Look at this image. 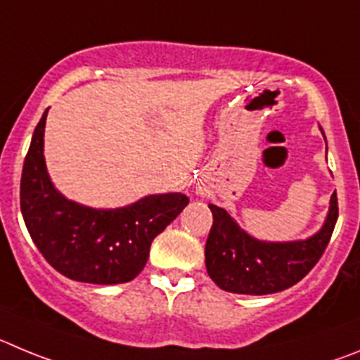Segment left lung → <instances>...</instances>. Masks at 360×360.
<instances>
[{
  "mask_svg": "<svg viewBox=\"0 0 360 360\" xmlns=\"http://www.w3.org/2000/svg\"><path fill=\"white\" fill-rule=\"evenodd\" d=\"M213 226L206 240V271L222 290L274 294L303 280L323 257L338 222V193H332L325 224L307 240L264 242L248 235L224 208L210 204Z\"/></svg>",
  "mask_w": 360,
  "mask_h": 360,
  "instance_id": "8db88e82",
  "label": "left lung"
}]
</instances>
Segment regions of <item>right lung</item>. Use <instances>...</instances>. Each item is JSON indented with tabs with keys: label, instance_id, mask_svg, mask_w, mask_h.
<instances>
[{
	"label": "right lung",
	"instance_id": "obj_1",
	"mask_svg": "<svg viewBox=\"0 0 360 360\" xmlns=\"http://www.w3.org/2000/svg\"><path fill=\"white\" fill-rule=\"evenodd\" d=\"M48 109L35 127L21 176V213L48 264L84 283H127L143 271L152 240L188 204L184 193L148 195L125 208L96 210L55 190L44 163Z\"/></svg>",
	"mask_w": 360,
	"mask_h": 360
}]
</instances>
